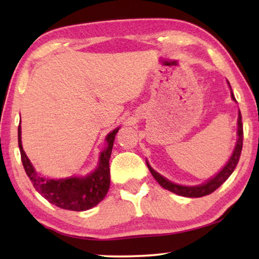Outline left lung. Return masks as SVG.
<instances>
[{
    "label": "left lung",
    "instance_id": "8db88e82",
    "mask_svg": "<svg viewBox=\"0 0 259 259\" xmlns=\"http://www.w3.org/2000/svg\"><path fill=\"white\" fill-rule=\"evenodd\" d=\"M230 84V83H229ZM231 97L233 100H236L235 95L231 93ZM243 122H242V114L238 115V140H237L235 151L230 158V160L228 161V164L225 165V167L222 169L221 172L218 173L217 176L213 177V178L208 180L207 183L203 184V185L199 186H192V187H187V186H182V185H177V184H173L171 182H168L167 179H165L164 177L159 175L154 171L153 168L151 167L150 165L147 164V167L150 169L152 176L154 177V179L159 183V185L164 187L165 190L171 191V192L179 194V196L183 197H189V198H199V197H204L207 196L212 192H214L215 190L218 189L219 186L222 185L223 183L225 182L226 179L229 178L230 176L232 175V172L235 171L237 164H238L239 158H240V153H242V148H243Z\"/></svg>",
    "mask_w": 259,
    "mask_h": 259
}]
</instances>
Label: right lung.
Returning <instances> with one entry per match:
<instances>
[{
	"instance_id": "1",
	"label": "right lung",
	"mask_w": 259,
	"mask_h": 259,
	"mask_svg": "<svg viewBox=\"0 0 259 259\" xmlns=\"http://www.w3.org/2000/svg\"><path fill=\"white\" fill-rule=\"evenodd\" d=\"M119 130V128H118ZM118 130L112 131L106 138L107 146L100 155V164L95 172L84 178L68 179H46L35 172L33 165L24 153L21 143V127H19V147L21 152L24 171L28 178L41 196H44L49 203L58 207L70 211L90 210L104 199L109 189L111 173H109V158H111L113 143Z\"/></svg>"
}]
</instances>
